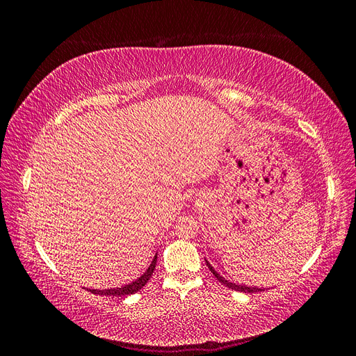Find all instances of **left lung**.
<instances>
[{
	"label": "left lung",
	"instance_id": "8db88e82",
	"mask_svg": "<svg viewBox=\"0 0 356 356\" xmlns=\"http://www.w3.org/2000/svg\"><path fill=\"white\" fill-rule=\"evenodd\" d=\"M208 264V267H209V270L212 272V275L218 279V281L221 282V284H224L225 286H229V288H232V289H236V291H241V293H250V294H252V293H260V291H263V289H260V288H254V286H245V285H236V284H232V282H229V281H225V279H222L217 272L213 270V268L209 266V263H207Z\"/></svg>",
	"mask_w": 356,
	"mask_h": 356
}]
</instances>
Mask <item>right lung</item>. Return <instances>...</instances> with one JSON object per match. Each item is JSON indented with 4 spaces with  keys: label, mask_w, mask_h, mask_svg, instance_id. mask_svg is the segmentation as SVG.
I'll use <instances>...</instances> for the list:
<instances>
[{
    "label": "right lung",
    "mask_w": 356,
    "mask_h": 356,
    "mask_svg": "<svg viewBox=\"0 0 356 356\" xmlns=\"http://www.w3.org/2000/svg\"><path fill=\"white\" fill-rule=\"evenodd\" d=\"M157 263V255L154 257V260L152 263V266L148 267V270L138 279V281L129 284L126 286L122 288H111V289H90V293L93 294H101V296H113V297H124V296H131L138 293L139 289L144 288L145 284L149 281V277H152L153 272H154V267Z\"/></svg>",
    "instance_id": "add662e5"
}]
</instances>
